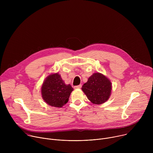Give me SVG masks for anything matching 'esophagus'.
<instances>
[{"mask_svg":"<svg viewBox=\"0 0 153 153\" xmlns=\"http://www.w3.org/2000/svg\"><path fill=\"white\" fill-rule=\"evenodd\" d=\"M81 87H82V85H79L75 86H74V88H75V89H79V88H80Z\"/></svg>","mask_w":153,"mask_h":153,"instance_id":"esophagus-1","label":"esophagus"}]
</instances>
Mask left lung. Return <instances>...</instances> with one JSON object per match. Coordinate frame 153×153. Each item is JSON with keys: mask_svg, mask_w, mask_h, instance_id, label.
<instances>
[{"mask_svg": "<svg viewBox=\"0 0 153 153\" xmlns=\"http://www.w3.org/2000/svg\"><path fill=\"white\" fill-rule=\"evenodd\" d=\"M82 90L92 103L102 104L110 97L111 83L103 74L94 73L83 84Z\"/></svg>", "mask_w": 153, "mask_h": 153, "instance_id": "obj_1", "label": "left lung"}]
</instances>
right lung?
I'll list each match as a JSON object with an SVG mask.
<instances>
[{
	"instance_id": "1",
	"label": "right lung",
	"mask_w": 153,
	"mask_h": 153,
	"mask_svg": "<svg viewBox=\"0 0 153 153\" xmlns=\"http://www.w3.org/2000/svg\"><path fill=\"white\" fill-rule=\"evenodd\" d=\"M73 88L66 85L58 74L50 75L43 82L41 93L43 99L51 106L62 107L66 104Z\"/></svg>"
}]
</instances>
